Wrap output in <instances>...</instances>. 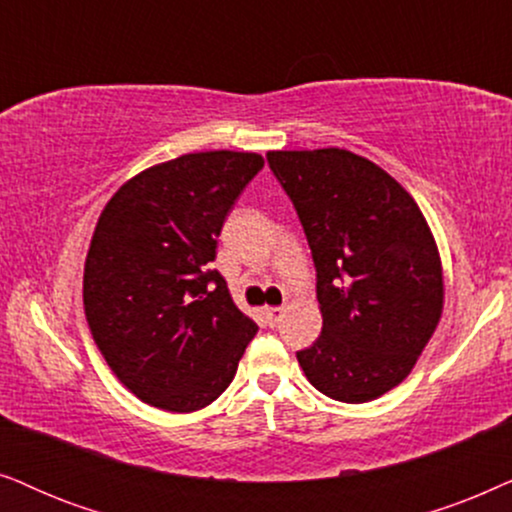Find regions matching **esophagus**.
Listing matches in <instances>:
<instances>
[{
    "label": "esophagus",
    "mask_w": 512,
    "mask_h": 512,
    "mask_svg": "<svg viewBox=\"0 0 512 512\" xmlns=\"http://www.w3.org/2000/svg\"><path fill=\"white\" fill-rule=\"evenodd\" d=\"M283 313H285L283 306H267V309H264V318H267V323L274 327L278 325V320L283 318Z\"/></svg>",
    "instance_id": "esophagus-1"
}]
</instances>
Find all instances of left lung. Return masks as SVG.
<instances>
[{
	"instance_id": "left-lung-1",
	"label": "left lung",
	"mask_w": 512,
	"mask_h": 512,
	"mask_svg": "<svg viewBox=\"0 0 512 512\" xmlns=\"http://www.w3.org/2000/svg\"><path fill=\"white\" fill-rule=\"evenodd\" d=\"M316 264L323 330L297 351L306 379L339 403L398 386L442 313V264L426 217L377 163L346 149L269 152Z\"/></svg>"
}]
</instances>
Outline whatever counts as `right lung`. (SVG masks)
<instances>
[{"label": "right lung", "instance_id": "right-lung-1", "mask_svg": "<svg viewBox=\"0 0 512 512\" xmlns=\"http://www.w3.org/2000/svg\"><path fill=\"white\" fill-rule=\"evenodd\" d=\"M264 159L196 152L131 177L95 224L84 311L109 370L147 405L194 412L234 379L257 325L215 260L217 236Z\"/></svg>", "mask_w": 512, "mask_h": 512}]
</instances>
